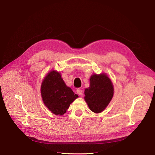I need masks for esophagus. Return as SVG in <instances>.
Wrapping results in <instances>:
<instances>
[{
	"label": "esophagus",
	"instance_id": "1",
	"mask_svg": "<svg viewBox=\"0 0 155 155\" xmlns=\"http://www.w3.org/2000/svg\"><path fill=\"white\" fill-rule=\"evenodd\" d=\"M76 92H77V93H78V95H79V96H82V95H83V91H82V90H81L80 88H78V89H77V91H76Z\"/></svg>",
	"mask_w": 155,
	"mask_h": 155
}]
</instances>
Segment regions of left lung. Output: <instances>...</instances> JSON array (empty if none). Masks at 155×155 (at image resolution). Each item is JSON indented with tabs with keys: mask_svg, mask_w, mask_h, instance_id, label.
<instances>
[{
	"mask_svg": "<svg viewBox=\"0 0 155 155\" xmlns=\"http://www.w3.org/2000/svg\"><path fill=\"white\" fill-rule=\"evenodd\" d=\"M113 94V85L107 75L93 74L90 78V87L85 90L84 99L92 112L100 113L109 105Z\"/></svg>",
	"mask_w": 155,
	"mask_h": 155,
	"instance_id": "8db88e82",
	"label": "left lung"
}]
</instances>
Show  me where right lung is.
Here are the masks:
<instances>
[{
  "label": "right lung",
  "mask_w": 155,
  "mask_h": 155,
  "mask_svg": "<svg viewBox=\"0 0 155 155\" xmlns=\"http://www.w3.org/2000/svg\"><path fill=\"white\" fill-rule=\"evenodd\" d=\"M41 92L46 107L53 114L59 116L63 115L70 105L78 97L66 85L61 74L55 70L50 71L44 78Z\"/></svg>",
  "instance_id": "add662e5"
}]
</instances>
